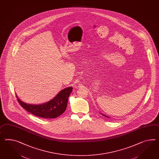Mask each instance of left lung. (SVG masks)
Here are the masks:
<instances>
[{
	"label": "left lung",
	"mask_w": 159,
	"mask_h": 159,
	"mask_svg": "<svg viewBox=\"0 0 159 159\" xmlns=\"http://www.w3.org/2000/svg\"><path fill=\"white\" fill-rule=\"evenodd\" d=\"M100 114H102V116H105V117H107V118H110V117H109V116H106V115H103V114H102V113H100Z\"/></svg>",
	"instance_id": "1"
}]
</instances>
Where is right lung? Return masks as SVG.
<instances>
[{
    "instance_id": "add662e5",
    "label": "right lung",
    "mask_w": 159,
    "mask_h": 159,
    "mask_svg": "<svg viewBox=\"0 0 159 159\" xmlns=\"http://www.w3.org/2000/svg\"><path fill=\"white\" fill-rule=\"evenodd\" d=\"M72 90V86L66 88L48 102L39 104L26 103L22 102L16 94V96L20 106L29 112L40 118H55L61 115L65 111L68 98Z\"/></svg>"
}]
</instances>
